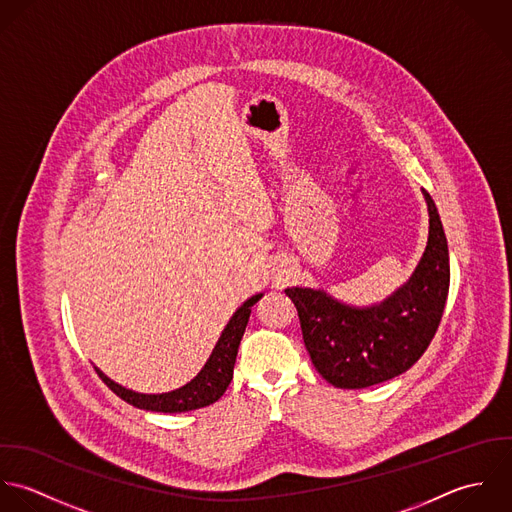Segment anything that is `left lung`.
Returning <instances> with one entry per match:
<instances>
[{"instance_id":"8db88e82","label":"left lung","mask_w":512,"mask_h":512,"mask_svg":"<svg viewBox=\"0 0 512 512\" xmlns=\"http://www.w3.org/2000/svg\"><path fill=\"white\" fill-rule=\"evenodd\" d=\"M421 194L427 245L411 277L388 299L356 307L324 289H285L299 310L310 360L334 388L362 390L408 372L435 336L449 291V249L435 202Z\"/></svg>"}]
</instances>
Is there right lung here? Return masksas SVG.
<instances>
[{
    "label": "right lung",
    "mask_w": 512,
    "mask_h": 512,
    "mask_svg": "<svg viewBox=\"0 0 512 512\" xmlns=\"http://www.w3.org/2000/svg\"><path fill=\"white\" fill-rule=\"evenodd\" d=\"M263 297V293H257L249 297L241 307L233 312L229 322L225 324L219 340L215 342L204 368L198 372L196 378H192L182 388H176L172 392L162 394H142L134 392L130 388L120 386L118 382L110 380L103 370H97L104 384L124 402L138 409L146 411H160V413H182L192 409L205 408L209 404H215L227 390L231 378H233V366L239 350V342L243 338L245 326L249 322L251 307Z\"/></svg>",
    "instance_id": "obj_1"
}]
</instances>
